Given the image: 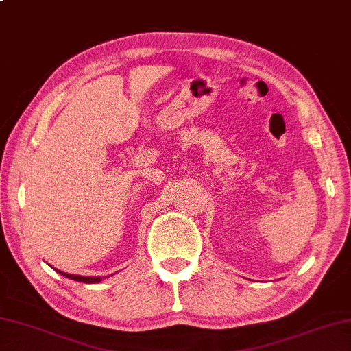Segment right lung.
Listing matches in <instances>:
<instances>
[{"instance_id": "obj_1", "label": "right lung", "mask_w": 351, "mask_h": 351, "mask_svg": "<svg viewBox=\"0 0 351 351\" xmlns=\"http://www.w3.org/2000/svg\"><path fill=\"white\" fill-rule=\"evenodd\" d=\"M55 271H57L58 274H62L63 277H68V278H71V280H75V282H84V283H98V282H101L103 280V278H106V277H85V276H74V274H66V272H62V271H58V269H55Z\"/></svg>"}]
</instances>
